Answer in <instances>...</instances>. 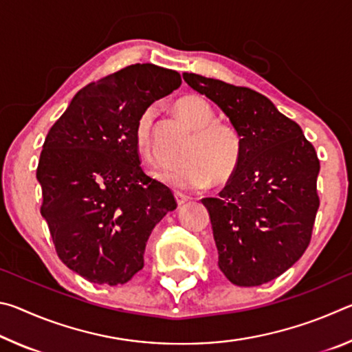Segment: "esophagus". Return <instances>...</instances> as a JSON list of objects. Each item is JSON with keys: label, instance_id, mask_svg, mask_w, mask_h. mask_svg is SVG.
<instances>
[{"label": "esophagus", "instance_id": "34e87169", "mask_svg": "<svg viewBox=\"0 0 352 352\" xmlns=\"http://www.w3.org/2000/svg\"><path fill=\"white\" fill-rule=\"evenodd\" d=\"M189 197L186 194H182V192H175V200H177V204L178 205H183L184 201H186Z\"/></svg>", "mask_w": 352, "mask_h": 352}]
</instances>
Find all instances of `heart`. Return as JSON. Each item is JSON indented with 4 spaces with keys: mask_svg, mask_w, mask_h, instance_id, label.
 Returning <instances> with one entry per match:
<instances>
[{
    "mask_svg": "<svg viewBox=\"0 0 352 352\" xmlns=\"http://www.w3.org/2000/svg\"><path fill=\"white\" fill-rule=\"evenodd\" d=\"M177 111L194 135L183 151L182 164L164 170L160 177L174 188H201L212 178L223 183L234 174L242 157V138L231 124L216 121V111L200 96H184L177 102ZM157 107L148 105L135 126L136 151L147 162L155 163L153 121Z\"/></svg>",
    "mask_w": 352,
    "mask_h": 352,
    "instance_id": "b5f03b06",
    "label": "heart"
}]
</instances>
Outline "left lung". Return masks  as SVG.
<instances>
[{
	"instance_id": "1",
	"label": "left lung",
	"mask_w": 352,
	"mask_h": 352,
	"mask_svg": "<svg viewBox=\"0 0 352 352\" xmlns=\"http://www.w3.org/2000/svg\"><path fill=\"white\" fill-rule=\"evenodd\" d=\"M190 88L216 102L242 138V157L210 211L219 269L236 285L269 283L311 243L320 206L315 147L270 99L247 87L184 73Z\"/></svg>"
}]
</instances>
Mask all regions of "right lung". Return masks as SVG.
Here are the masks:
<instances>
[{
  "label": "right lung",
  "mask_w": 352,
  "mask_h": 352,
  "mask_svg": "<svg viewBox=\"0 0 352 352\" xmlns=\"http://www.w3.org/2000/svg\"><path fill=\"white\" fill-rule=\"evenodd\" d=\"M180 83L177 71L130 65L83 87L47 132L40 212L58 258L88 281H130L155 225L177 208L172 190L142 170L133 135L141 113Z\"/></svg>",
  "instance_id": "obj_1"
}]
</instances>
